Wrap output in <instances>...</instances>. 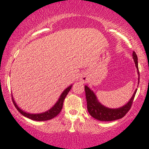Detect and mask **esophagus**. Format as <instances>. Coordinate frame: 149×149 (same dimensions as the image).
<instances>
[{
  "label": "esophagus",
  "mask_w": 149,
  "mask_h": 149,
  "mask_svg": "<svg viewBox=\"0 0 149 149\" xmlns=\"http://www.w3.org/2000/svg\"><path fill=\"white\" fill-rule=\"evenodd\" d=\"M86 80V78H83V80Z\"/></svg>",
  "instance_id": "1"
}]
</instances>
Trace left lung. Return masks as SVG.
Returning a JSON list of instances; mask_svg holds the SVG:
<instances>
[{
  "label": "left lung",
  "instance_id": "obj_1",
  "mask_svg": "<svg viewBox=\"0 0 149 149\" xmlns=\"http://www.w3.org/2000/svg\"><path fill=\"white\" fill-rule=\"evenodd\" d=\"M132 57L134 61L135 66L137 69L138 75H139V78H138V80H139L138 85H139V68H138V58L134 51L132 53ZM85 90L87 100V108H88V111L90 116H92L94 118L100 121H113L122 118L129 111L133 101H134L137 89H136L129 102L123 107L118 108V109H109V108L102 105L97 100L96 95H95L93 91L90 90L87 85L85 86Z\"/></svg>",
  "mask_w": 149,
  "mask_h": 149
}]
</instances>
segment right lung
<instances>
[{"mask_svg":"<svg viewBox=\"0 0 149 149\" xmlns=\"http://www.w3.org/2000/svg\"><path fill=\"white\" fill-rule=\"evenodd\" d=\"M71 87H72V85H70L69 87H68L66 90H64V91L61 93V96L59 97V100L57 102V103L54 104L53 107L51 108L50 109H49L48 111H47L44 112V113H36V114H33V113H26L24 111H22L20 108H19V107L17 105V104L15 103L14 99H13V97H12L13 99V104H14L15 107H16V109H17L18 111H19L20 113H22V115H23L25 117L28 118L33 120H36V121H44V120H48L52 119L53 118H54L55 116H57L58 114L60 113V111L62 109L63 107V103H64V100L65 99V97H66V95H68L70 90L71 89ZM13 96V95H12Z\"/></svg>","mask_w":149,"mask_h":149,"instance_id":"add662e5","label":"right lung"}]
</instances>
